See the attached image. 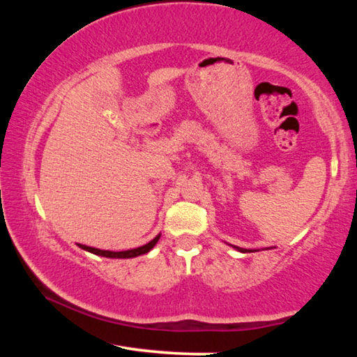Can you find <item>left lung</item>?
Listing matches in <instances>:
<instances>
[{"mask_svg":"<svg viewBox=\"0 0 357 357\" xmlns=\"http://www.w3.org/2000/svg\"><path fill=\"white\" fill-rule=\"evenodd\" d=\"M234 249L236 250H239V252H243V253H247V252H252V250H249V249H241V247H236V245H233Z\"/></svg>","mask_w":357,"mask_h":357,"instance_id":"obj_1","label":"left lung"}]
</instances>
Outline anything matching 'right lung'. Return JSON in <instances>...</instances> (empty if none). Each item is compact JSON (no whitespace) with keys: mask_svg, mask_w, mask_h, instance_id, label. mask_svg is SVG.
Instances as JSON below:
<instances>
[{"mask_svg":"<svg viewBox=\"0 0 357 357\" xmlns=\"http://www.w3.org/2000/svg\"><path fill=\"white\" fill-rule=\"evenodd\" d=\"M160 234H157V236L149 241L148 244H144L142 247H137V249H130V250H123V252H112V250H100V249H96V247H89V245H83V244H77L80 249L86 250V252H91L94 255H99V257H105V258H134L138 255H144V253H148L153 247L157 244V241H159Z\"/></svg>","mask_w":357,"mask_h":357,"instance_id":"add662e5","label":"right lung"}]
</instances>
